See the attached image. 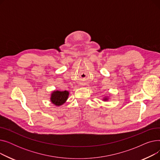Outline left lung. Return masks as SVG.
<instances>
[{
	"label": "left lung",
	"instance_id": "obj_1",
	"mask_svg": "<svg viewBox=\"0 0 160 160\" xmlns=\"http://www.w3.org/2000/svg\"><path fill=\"white\" fill-rule=\"evenodd\" d=\"M104 100H107V98H105V99H104Z\"/></svg>",
	"mask_w": 160,
	"mask_h": 160
}]
</instances>
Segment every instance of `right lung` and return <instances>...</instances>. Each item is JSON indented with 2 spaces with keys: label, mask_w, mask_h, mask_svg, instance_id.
Returning a JSON list of instances; mask_svg holds the SVG:
<instances>
[{
  "label": "right lung",
  "mask_w": 160,
  "mask_h": 160,
  "mask_svg": "<svg viewBox=\"0 0 160 160\" xmlns=\"http://www.w3.org/2000/svg\"><path fill=\"white\" fill-rule=\"evenodd\" d=\"M69 96V92L67 91H55L51 95V102L56 106H60L65 103Z\"/></svg>",
  "instance_id": "add662e5"
}]
</instances>
